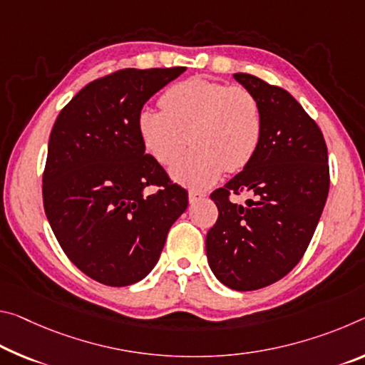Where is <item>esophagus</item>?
I'll return each instance as SVG.
<instances>
[{
	"label": "esophagus",
	"instance_id": "1",
	"mask_svg": "<svg viewBox=\"0 0 365 365\" xmlns=\"http://www.w3.org/2000/svg\"><path fill=\"white\" fill-rule=\"evenodd\" d=\"M203 198H205L203 193H198V192H190L188 193V200H190V203H192V205L198 203V201H201Z\"/></svg>",
	"mask_w": 365,
	"mask_h": 365
}]
</instances>
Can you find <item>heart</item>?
Instances as JSON below:
<instances>
[{
    "mask_svg": "<svg viewBox=\"0 0 365 365\" xmlns=\"http://www.w3.org/2000/svg\"><path fill=\"white\" fill-rule=\"evenodd\" d=\"M162 110L138 115L144 148L160 164L175 162L170 175L185 187L203 190L224 170L237 172L257 154L263 135L262 107L253 92L193 78L182 81L160 97Z\"/></svg>",
    "mask_w": 365,
    "mask_h": 365,
    "instance_id": "obj_1",
    "label": "heart"
}]
</instances>
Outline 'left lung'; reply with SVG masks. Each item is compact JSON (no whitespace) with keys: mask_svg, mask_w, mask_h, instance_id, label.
I'll return each instance as SVG.
<instances>
[{"mask_svg":"<svg viewBox=\"0 0 365 365\" xmlns=\"http://www.w3.org/2000/svg\"><path fill=\"white\" fill-rule=\"evenodd\" d=\"M237 83L262 107L263 135L253 159L211 200L219 210L206 235L210 268L234 291H257L284 277L310 244L329 190L320 128L287 91L245 73ZM252 196L245 205L230 194Z\"/></svg>","mask_w":365,"mask_h":365,"instance_id":"8db88e82","label":"left lung"}]
</instances>
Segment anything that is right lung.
Masks as SVG:
<instances>
[{
    "label": "right lung",
    "mask_w": 365,
    "mask_h": 365,
    "mask_svg": "<svg viewBox=\"0 0 365 365\" xmlns=\"http://www.w3.org/2000/svg\"><path fill=\"white\" fill-rule=\"evenodd\" d=\"M185 71L121 69L81 89L50 133L43 207L66 257L106 286H130L158 263L188 193L146 148L138 131L143 106ZM148 186H158L153 195Z\"/></svg>",
    "instance_id": "obj_1"
}]
</instances>
